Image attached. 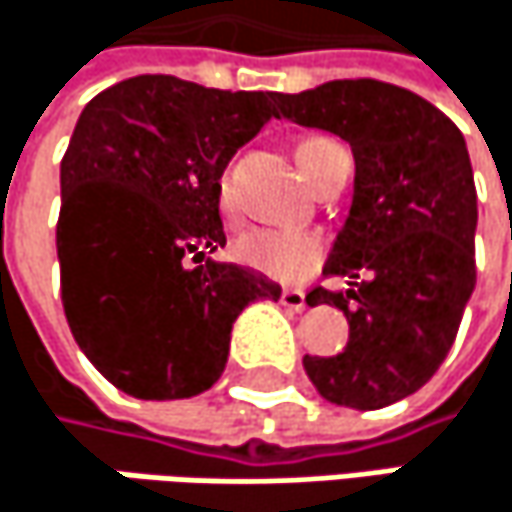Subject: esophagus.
Masks as SVG:
<instances>
[{
  "label": "esophagus",
  "instance_id": "esophagus-1",
  "mask_svg": "<svg viewBox=\"0 0 512 512\" xmlns=\"http://www.w3.org/2000/svg\"><path fill=\"white\" fill-rule=\"evenodd\" d=\"M280 303L291 309V312H303L306 309V294L300 291V288H286L283 294H280Z\"/></svg>",
  "mask_w": 512,
  "mask_h": 512
}]
</instances>
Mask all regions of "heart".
Wrapping results in <instances>:
<instances>
[{"instance_id": "obj_1", "label": "heart", "mask_w": 512, "mask_h": 512, "mask_svg": "<svg viewBox=\"0 0 512 512\" xmlns=\"http://www.w3.org/2000/svg\"><path fill=\"white\" fill-rule=\"evenodd\" d=\"M327 138H300L294 147V159L300 164L303 173H309L315 150L324 144ZM218 200L221 206L229 209V182L226 176L218 179ZM235 253L244 265L277 277V280H303L306 274H312L321 262V244L315 235L300 232V229H283V226H259L244 232L235 241Z\"/></svg>"}]
</instances>
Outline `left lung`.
<instances>
[{
	"mask_svg": "<svg viewBox=\"0 0 512 512\" xmlns=\"http://www.w3.org/2000/svg\"><path fill=\"white\" fill-rule=\"evenodd\" d=\"M277 105L291 123L348 141L356 161L351 209L324 265L351 288L306 294L309 306L342 309L351 336L336 356L306 353L303 368L330 404L389 407L436 374L475 291L478 191L466 138L427 99L374 79L277 94Z\"/></svg>",
	"mask_w": 512,
	"mask_h": 512,
	"instance_id": "left-lung-1",
	"label": "left lung"
}]
</instances>
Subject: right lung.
Masks as SVG:
<instances>
[{
  "label": "right lung",
  "instance_id": "add662e5",
  "mask_svg": "<svg viewBox=\"0 0 512 512\" xmlns=\"http://www.w3.org/2000/svg\"><path fill=\"white\" fill-rule=\"evenodd\" d=\"M274 91H218L135 76L96 94L61 161L58 262L64 315L82 353L141 401L218 383L232 324L280 283L253 268H188L226 244L218 179L277 117Z\"/></svg>",
  "mask_w": 512,
  "mask_h": 512
}]
</instances>
